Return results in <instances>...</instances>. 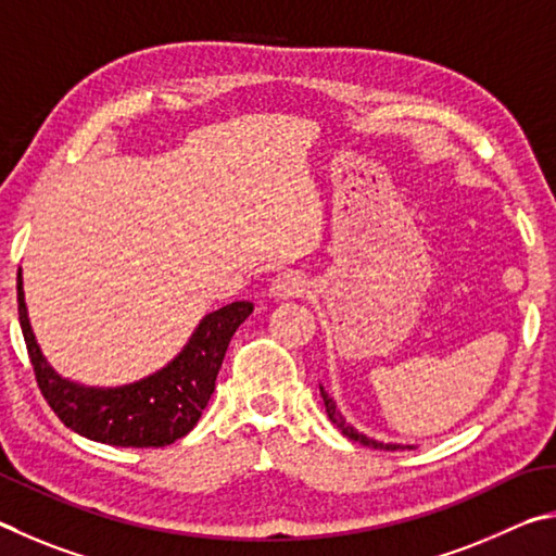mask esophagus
Here are the masks:
<instances>
[{"instance_id":"34e87169","label":"esophagus","mask_w":556,"mask_h":556,"mask_svg":"<svg viewBox=\"0 0 556 556\" xmlns=\"http://www.w3.org/2000/svg\"><path fill=\"white\" fill-rule=\"evenodd\" d=\"M270 293L276 298H303L307 293V280L298 270L278 273L270 283Z\"/></svg>"}]
</instances>
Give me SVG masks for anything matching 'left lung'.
Instances as JSON below:
<instances>
[{"instance_id":"1","label":"left lung","mask_w":556,"mask_h":556,"mask_svg":"<svg viewBox=\"0 0 556 556\" xmlns=\"http://www.w3.org/2000/svg\"><path fill=\"white\" fill-rule=\"evenodd\" d=\"M319 395H323V401H325V407H327V415H329V420H332L339 430H342V434L344 437H349V440H354V442H358V444H364V446H374V450H386V452H395V450H401V446L397 444H383V442H376V440H368L366 434H358L352 425H349L342 415H339V410H337V405H334V401L332 397L327 395V391L325 388H319Z\"/></svg>"}]
</instances>
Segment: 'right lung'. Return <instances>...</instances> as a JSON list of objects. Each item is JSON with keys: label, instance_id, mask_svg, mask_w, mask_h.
Wrapping results in <instances>:
<instances>
[{"label": "right lung", "instance_id": "1", "mask_svg": "<svg viewBox=\"0 0 556 556\" xmlns=\"http://www.w3.org/2000/svg\"><path fill=\"white\" fill-rule=\"evenodd\" d=\"M18 323H22L36 383L65 427L87 440L112 446H168L188 434L207 407L233 332L253 313V303H231L202 319L190 344L163 371L124 388H83L58 376L38 349L28 325L22 268H18Z\"/></svg>", "mask_w": 556, "mask_h": 556}]
</instances>
